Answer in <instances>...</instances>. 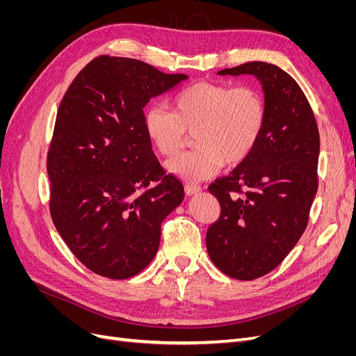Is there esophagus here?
Listing matches in <instances>:
<instances>
[{"mask_svg":"<svg viewBox=\"0 0 356 356\" xmlns=\"http://www.w3.org/2000/svg\"><path fill=\"white\" fill-rule=\"evenodd\" d=\"M186 193L188 196H193V195H197V193L202 191V187L200 186H196V184H186Z\"/></svg>","mask_w":356,"mask_h":356,"instance_id":"1","label":"esophagus"}]
</instances>
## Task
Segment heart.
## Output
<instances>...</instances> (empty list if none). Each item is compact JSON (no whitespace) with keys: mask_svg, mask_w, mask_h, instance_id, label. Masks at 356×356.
<instances>
[{"mask_svg":"<svg viewBox=\"0 0 356 356\" xmlns=\"http://www.w3.org/2000/svg\"><path fill=\"white\" fill-rule=\"evenodd\" d=\"M267 106L260 90L251 86L234 88L225 83L202 81L181 90L174 98V111L149 106L145 134L157 152L172 157L195 134V152L168 163L172 174L202 181L227 165H239L252 154L266 127Z\"/></svg>","mask_w":356,"mask_h":356,"instance_id":"1","label":"heart"}]
</instances>
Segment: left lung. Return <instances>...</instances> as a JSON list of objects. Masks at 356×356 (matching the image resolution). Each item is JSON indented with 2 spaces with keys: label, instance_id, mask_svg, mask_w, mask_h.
<instances>
[{
  "label": "left lung",
  "instance_id": "obj_1",
  "mask_svg": "<svg viewBox=\"0 0 356 356\" xmlns=\"http://www.w3.org/2000/svg\"><path fill=\"white\" fill-rule=\"evenodd\" d=\"M218 75H254L267 106L252 154L209 186L221 207L207 232L212 263L239 281L272 272L306 230L318 190L319 132L297 81L267 62H246Z\"/></svg>",
  "mask_w": 356,
  "mask_h": 356
}]
</instances>
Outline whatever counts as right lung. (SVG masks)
Here are the masks:
<instances>
[{
	"label": "right lung",
	"instance_id": "obj_1",
	"mask_svg": "<svg viewBox=\"0 0 356 356\" xmlns=\"http://www.w3.org/2000/svg\"><path fill=\"white\" fill-rule=\"evenodd\" d=\"M187 79L99 56L63 96L47 156L50 213L63 242L96 275L143 272L157 254L161 222L184 199V187L153 153L144 106Z\"/></svg>",
	"mask_w": 356,
	"mask_h": 356
}]
</instances>
